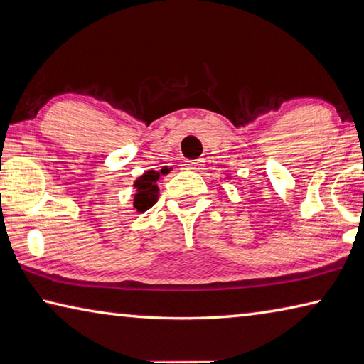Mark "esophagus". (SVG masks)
<instances>
[{
    "label": "esophagus",
    "instance_id": "esophagus-1",
    "mask_svg": "<svg viewBox=\"0 0 364 364\" xmlns=\"http://www.w3.org/2000/svg\"><path fill=\"white\" fill-rule=\"evenodd\" d=\"M203 159H193V161H187V169H192V171H200L201 166H203Z\"/></svg>",
    "mask_w": 364,
    "mask_h": 364
}]
</instances>
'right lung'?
Segmentation results:
<instances>
[{
    "instance_id": "add662e5",
    "label": "right lung",
    "mask_w": 364,
    "mask_h": 364,
    "mask_svg": "<svg viewBox=\"0 0 364 364\" xmlns=\"http://www.w3.org/2000/svg\"><path fill=\"white\" fill-rule=\"evenodd\" d=\"M163 172V171H161ZM159 178V172L146 171L144 176H140L136 182H134V208L137 213H145L155 205L158 200V186L156 181Z\"/></svg>"
}]
</instances>
